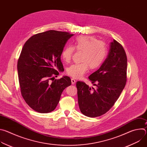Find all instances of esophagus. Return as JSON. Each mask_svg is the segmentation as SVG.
<instances>
[{
	"label": "esophagus",
	"mask_w": 147,
	"mask_h": 147,
	"mask_svg": "<svg viewBox=\"0 0 147 147\" xmlns=\"http://www.w3.org/2000/svg\"><path fill=\"white\" fill-rule=\"evenodd\" d=\"M71 84H74L76 83V81L74 78H71Z\"/></svg>",
	"instance_id": "1"
}]
</instances>
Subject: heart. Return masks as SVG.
<instances>
[{"label":"heart","instance_id":"1","mask_svg":"<svg viewBox=\"0 0 147 147\" xmlns=\"http://www.w3.org/2000/svg\"><path fill=\"white\" fill-rule=\"evenodd\" d=\"M73 47H66L61 53L63 60L69 63L72 57L74 48L82 52L80 63H75L67 69L68 75L74 78H80L90 68L95 70L99 68L107 56V48L103 42L99 41L95 37L90 35L80 36L76 38Z\"/></svg>","mask_w":147,"mask_h":147}]
</instances>
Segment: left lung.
Here are the masks:
<instances>
[{
  "label": "left lung",
  "mask_w": 147,
  "mask_h": 147,
  "mask_svg": "<svg viewBox=\"0 0 147 147\" xmlns=\"http://www.w3.org/2000/svg\"><path fill=\"white\" fill-rule=\"evenodd\" d=\"M127 59L123 47L116 40L110 44L107 59L88 78L96 88L77 81L78 102L81 112L95 117L107 113L115 104L127 81Z\"/></svg>",
  "instance_id": "1"
}]
</instances>
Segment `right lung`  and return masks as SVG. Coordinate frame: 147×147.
<instances>
[{
	"instance_id": "add662e5",
	"label": "right lung",
	"mask_w": 147,
	"mask_h": 147,
	"mask_svg": "<svg viewBox=\"0 0 147 147\" xmlns=\"http://www.w3.org/2000/svg\"><path fill=\"white\" fill-rule=\"evenodd\" d=\"M73 35L49 30L32 36L23 46L17 62L21 93L36 112L45 113L54 111L63 91L71 84L68 76L52 82L50 80L59 74L56 69L63 68L60 56Z\"/></svg>"
}]
</instances>
